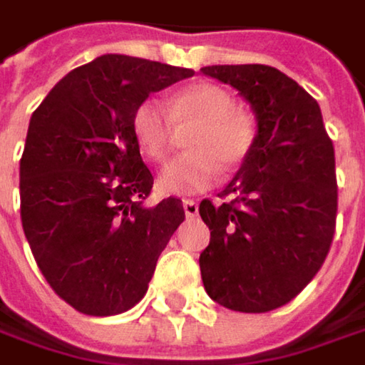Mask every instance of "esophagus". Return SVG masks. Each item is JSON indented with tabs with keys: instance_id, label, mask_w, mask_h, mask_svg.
I'll use <instances>...</instances> for the list:
<instances>
[{
	"instance_id": "34e87169",
	"label": "esophagus",
	"mask_w": 365,
	"mask_h": 365,
	"mask_svg": "<svg viewBox=\"0 0 365 365\" xmlns=\"http://www.w3.org/2000/svg\"><path fill=\"white\" fill-rule=\"evenodd\" d=\"M183 210H185V217H187V219L198 217V202L192 200V198H185V200H183Z\"/></svg>"
}]
</instances>
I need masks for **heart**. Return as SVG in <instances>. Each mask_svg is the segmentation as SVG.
<instances>
[{
  "label": "heart",
  "mask_w": 365,
  "mask_h": 365,
  "mask_svg": "<svg viewBox=\"0 0 365 365\" xmlns=\"http://www.w3.org/2000/svg\"><path fill=\"white\" fill-rule=\"evenodd\" d=\"M183 153L159 175L163 194H194L219 180L221 167L246 161L258 136L256 118L235 107L233 95L212 82H194L167 101H142L132 115V132L142 153L161 163L171 153L178 130H187Z\"/></svg>",
  "instance_id": "1"
}]
</instances>
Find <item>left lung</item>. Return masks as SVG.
Listing matches in <instances>:
<instances>
[{"label": "left lung", "mask_w": 365, "mask_h": 365, "mask_svg": "<svg viewBox=\"0 0 365 365\" xmlns=\"http://www.w3.org/2000/svg\"><path fill=\"white\" fill-rule=\"evenodd\" d=\"M256 111L252 153L221 192L204 198L210 244L200 254L206 293L229 310L262 314L289 304L324 264L336 225L334 148L316 98L262 63L208 66Z\"/></svg>", "instance_id": "obj_1"}]
</instances>
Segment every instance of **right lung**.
I'll return each mask as SVG.
<instances>
[{"label": "right lung", "instance_id": "1", "mask_svg": "<svg viewBox=\"0 0 365 365\" xmlns=\"http://www.w3.org/2000/svg\"><path fill=\"white\" fill-rule=\"evenodd\" d=\"M190 76L187 68L101 55L61 78L34 109L20 159V217L43 277L74 310L134 308L185 219L175 196L142 204L155 178L132 115L150 93Z\"/></svg>", "mask_w": 365, "mask_h": 365}]
</instances>
